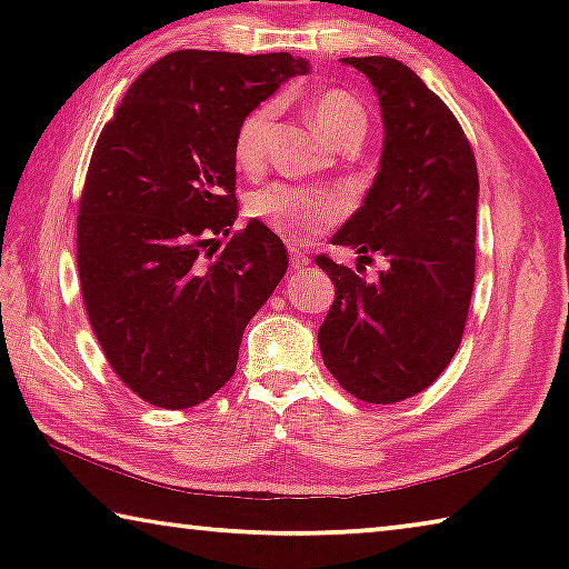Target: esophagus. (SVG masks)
Masks as SVG:
<instances>
[{"mask_svg":"<svg viewBox=\"0 0 569 569\" xmlns=\"http://www.w3.org/2000/svg\"><path fill=\"white\" fill-rule=\"evenodd\" d=\"M288 258H291V268H296V271H301V268L308 266V256L303 253V250H298V248L288 250Z\"/></svg>","mask_w":569,"mask_h":569,"instance_id":"esophagus-1","label":"esophagus"}]
</instances>
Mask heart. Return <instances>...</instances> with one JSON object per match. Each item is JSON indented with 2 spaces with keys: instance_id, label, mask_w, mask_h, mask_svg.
I'll list each match as a JSON object with an SVG mask.
<instances>
[{
  "instance_id": "b5f03b06",
  "label": "heart",
  "mask_w": 569,
  "mask_h": 569,
  "mask_svg": "<svg viewBox=\"0 0 569 569\" xmlns=\"http://www.w3.org/2000/svg\"><path fill=\"white\" fill-rule=\"evenodd\" d=\"M308 114L326 140L333 146H356L369 128V114L351 92L341 88H323L308 98ZM276 120V102H258L238 120L233 132V160L243 172H258L268 156ZM248 218L263 223L291 243H303L321 230L331 228L343 218V203L333 196L308 188L271 182L246 198Z\"/></svg>"
}]
</instances>
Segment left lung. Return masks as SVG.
Segmentation results:
<instances>
[{
	"label": "left lung",
	"mask_w": 569,
	"mask_h": 569,
	"mask_svg": "<svg viewBox=\"0 0 569 569\" xmlns=\"http://www.w3.org/2000/svg\"><path fill=\"white\" fill-rule=\"evenodd\" d=\"M369 77L383 114V156L363 206L333 236L390 268L373 284L316 256L336 288L319 329L326 369L366 403L431 387L461 343L471 288L479 178L475 152L445 100L391 57H346Z\"/></svg>",
	"instance_id": "1"
}]
</instances>
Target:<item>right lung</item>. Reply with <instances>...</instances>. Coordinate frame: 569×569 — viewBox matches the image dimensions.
Wrapping results in <instances>:
<instances>
[{
  "label": "right lung",
  "mask_w": 569,
  "mask_h": 569,
  "mask_svg": "<svg viewBox=\"0 0 569 569\" xmlns=\"http://www.w3.org/2000/svg\"><path fill=\"white\" fill-rule=\"evenodd\" d=\"M308 62L178 50L124 92L92 150L77 271L104 359L142 401L188 409L236 373L240 339L288 271L283 240L238 216V120Z\"/></svg>",
  "instance_id": "right-lung-1"
}]
</instances>
